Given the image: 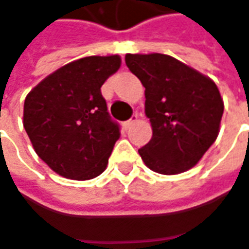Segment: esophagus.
Segmentation results:
<instances>
[{"instance_id":"obj_1","label":"esophagus","mask_w":249,"mask_h":249,"mask_svg":"<svg viewBox=\"0 0 249 249\" xmlns=\"http://www.w3.org/2000/svg\"><path fill=\"white\" fill-rule=\"evenodd\" d=\"M138 118H139L138 114H134V115H132V117H131V118H129L128 121H125L124 126L126 128V129H128V128H131L132 125H134L135 123H137V121H138Z\"/></svg>"}]
</instances>
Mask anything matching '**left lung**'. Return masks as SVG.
Wrapping results in <instances>:
<instances>
[{"label": "left lung", "instance_id": "obj_1", "mask_svg": "<svg viewBox=\"0 0 249 249\" xmlns=\"http://www.w3.org/2000/svg\"><path fill=\"white\" fill-rule=\"evenodd\" d=\"M125 63L145 87L152 125V138L138 149L143 163L162 175L193 168L220 131L224 104L215 83L162 53H128Z\"/></svg>", "mask_w": 249, "mask_h": 249}]
</instances>
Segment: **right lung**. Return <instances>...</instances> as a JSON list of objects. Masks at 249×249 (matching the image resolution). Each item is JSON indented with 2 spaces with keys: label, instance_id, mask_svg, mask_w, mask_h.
Returning a JSON list of instances; mask_svg holds the SVG:
<instances>
[{
  "label": "right lung",
  "instance_id": "obj_1",
  "mask_svg": "<svg viewBox=\"0 0 249 249\" xmlns=\"http://www.w3.org/2000/svg\"><path fill=\"white\" fill-rule=\"evenodd\" d=\"M121 66V57L89 56L57 69L26 95L23 128L37 156L67 179L101 175L120 138L101 86Z\"/></svg>",
  "mask_w": 249,
  "mask_h": 249
}]
</instances>
